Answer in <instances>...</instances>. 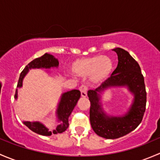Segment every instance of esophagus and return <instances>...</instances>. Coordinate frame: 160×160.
Instances as JSON below:
<instances>
[{"instance_id": "34e87169", "label": "esophagus", "mask_w": 160, "mask_h": 160, "mask_svg": "<svg viewBox=\"0 0 160 160\" xmlns=\"http://www.w3.org/2000/svg\"><path fill=\"white\" fill-rule=\"evenodd\" d=\"M81 92V95L82 97H86L87 96V91H88V88L85 85H82L79 88Z\"/></svg>"}]
</instances>
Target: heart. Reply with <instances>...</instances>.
I'll return each instance as SVG.
<instances>
[{
	"instance_id": "1",
	"label": "heart",
	"mask_w": 160,
	"mask_h": 160,
	"mask_svg": "<svg viewBox=\"0 0 160 160\" xmlns=\"http://www.w3.org/2000/svg\"><path fill=\"white\" fill-rule=\"evenodd\" d=\"M113 62L107 55L81 58L72 62L70 71L78 77L89 76L92 84L98 85L108 78L113 69Z\"/></svg>"
}]
</instances>
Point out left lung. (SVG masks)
Wrapping results in <instances>:
<instances>
[{"instance_id": "1", "label": "left lung", "mask_w": 160, "mask_h": 160, "mask_svg": "<svg viewBox=\"0 0 160 160\" xmlns=\"http://www.w3.org/2000/svg\"><path fill=\"white\" fill-rule=\"evenodd\" d=\"M118 55V65L111 76L98 88L88 90L90 122L98 136L105 139H118L133 131L142 122L146 104L144 78L138 62L126 50L112 49ZM126 87L133 95L131 105L125 114L116 117L108 115L101 104V95L105 90Z\"/></svg>"}]
</instances>
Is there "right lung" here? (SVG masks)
Instances as JSON below:
<instances>
[{"label": "right lung", "mask_w": 160, "mask_h": 160, "mask_svg": "<svg viewBox=\"0 0 160 160\" xmlns=\"http://www.w3.org/2000/svg\"><path fill=\"white\" fill-rule=\"evenodd\" d=\"M59 65L58 60L54 55H50L48 53H45L42 57L38 58L31 61L30 63L24 68L20 75L18 82V88H21L23 85V80L24 77L28 73L29 70L34 68H45L49 69L52 68H58ZM81 96V92L79 90L73 89L71 91L64 92L62 95L58 105L57 110H56V118H57L58 125L55 129L51 131L46 127L41 122H29L24 121L23 123L25 125L28 129L37 134L42 136H49L53 134H58L65 132L68 127V118L71 113L73 111L74 108L76 105ZM18 89H16L14 98L18 99Z\"/></svg>", "instance_id": "add662e5"}]
</instances>
